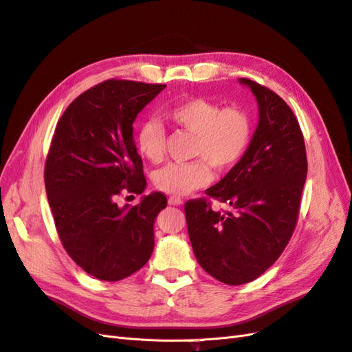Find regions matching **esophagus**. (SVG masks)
Masks as SVG:
<instances>
[{
    "instance_id": "obj_1",
    "label": "esophagus",
    "mask_w": 352,
    "mask_h": 352,
    "mask_svg": "<svg viewBox=\"0 0 352 352\" xmlns=\"http://www.w3.org/2000/svg\"><path fill=\"white\" fill-rule=\"evenodd\" d=\"M168 204L170 206H182L184 201L179 197H168Z\"/></svg>"
}]
</instances>
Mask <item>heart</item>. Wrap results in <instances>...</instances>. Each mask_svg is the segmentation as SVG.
<instances>
[{"mask_svg": "<svg viewBox=\"0 0 352 352\" xmlns=\"http://www.w3.org/2000/svg\"><path fill=\"white\" fill-rule=\"evenodd\" d=\"M170 124L194 135L190 155L199 157L189 163H168L157 170L154 184L173 195H188L211 182V170H226L235 164L248 148L252 123L247 111L230 105L220 109L206 98L180 101L164 111ZM136 150L145 160L160 163L166 153L164 127L148 120L141 123L135 135Z\"/></svg>", "mask_w": 352, "mask_h": 352, "instance_id": "b5f03b06", "label": "heart"}]
</instances>
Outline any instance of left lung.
I'll list each match as a JSON object with an SVG mask.
<instances>
[{
  "instance_id": "left-lung-1",
  "label": "left lung",
  "mask_w": 352,
  "mask_h": 352,
  "mask_svg": "<svg viewBox=\"0 0 352 352\" xmlns=\"http://www.w3.org/2000/svg\"><path fill=\"white\" fill-rule=\"evenodd\" d=\"M258 104V124L239 162L208 198L185 204L188 233L197 261L226 285L257 279L280 257L296 226L307 179L304 136L294 111L278 94L241 78Z\"/></svg>"
}]
</instances>
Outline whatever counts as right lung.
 I'll use <instances>...</instances> for the list:
<instances>
[{
  "instance_id": "add662e5",
  "label": "right lung",
  "mask_w": 352,
  "mask_h": 352,
  "mask_svg": "<svg viewBox=\"0 0 352 352\" xmlns=\"http://www.w3.org/2000/svg\"><path fill=\"white\" fill-rule=\"evenodd\" d=\"M164 88L104 80L69 105L52 136L44 179L58 236L70 258L100 280L127 278L153 254L154 221L167 198L153 192L122 208L116 198L146 186L133 122Z\"/></svg>"
}]
</instances>
